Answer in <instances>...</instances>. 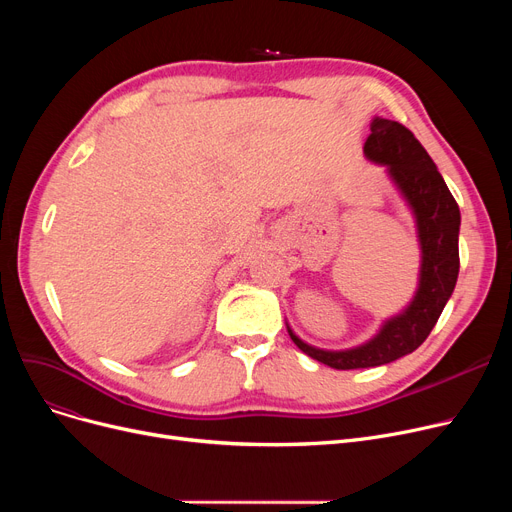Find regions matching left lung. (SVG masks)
<instances>
[{
	"label": "left lung",
	"instance_id": "left-lung-1",
	"mask_svg": "<svg viewBox=\"0 0 512 512\" xmlns=\"http://www.w3.org/2000/svg\"><path fill=\"white\" fill-rule=\"evenodd\" d=\"M363 151L367 159L388 168L390 178L415 213L421 245L419 288L405 311L384 321L382 330L369 342L348 351L315 348L288 328L292 342L305 355L334 369L378 367L413 353L434 330L461 267L459 205L415 134L400 122L373 118Z\"/></svg>",
	"mask_w": 512,
	"mask_h": 512
}]
</instances>
